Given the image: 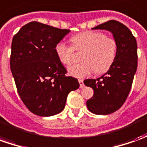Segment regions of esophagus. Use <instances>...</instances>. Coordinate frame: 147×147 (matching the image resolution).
Returning <instances> with one entry per match:
<instances>
[{
	"label": "esophagus",
	"mask_w": 147,
	"mask_h": 147,
	"mask_svg": "<svg viewBox=\"0 0 147 147\" xmlns=\"http://www.w3.org/2000/svg\"><path fill=\"white\" fill-rule=\"evenodd\" d=\"M79 83H80V88H83L84 87V80H79Z\"/></svg>",
	"instance_id": "esophagus-1"
}]
</instances>
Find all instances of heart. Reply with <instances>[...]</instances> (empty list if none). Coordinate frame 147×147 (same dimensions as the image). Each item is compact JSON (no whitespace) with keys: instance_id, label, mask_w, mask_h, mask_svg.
Segmentation results:
<instances>
[{"instance_id":"obj_1","label":"heart","mask_w":147,"mask_h":147,"mask_svg":"<svg viewBox=\"0 0 147 147\" xmlns=\"http://www.w3.org/2000/svg\"><path fill=\"white\" fill-rule=\"evenodd\" d=\"M71 41L72 47L63 42L55 46V54L62 64L70 65L73 60L74 51H84L81 63L74 64L67 69L70 76L84 78L96 71L103 74L110 69L117 55V42L113 37L100 31L89 30L79 33Z\"/></svg>"}]
</instances>
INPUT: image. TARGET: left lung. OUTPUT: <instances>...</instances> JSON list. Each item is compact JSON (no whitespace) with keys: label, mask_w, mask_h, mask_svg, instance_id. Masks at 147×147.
Segmentation results:
<instances>
[{"label":"left lung","mask_w":147,"mask_h":147,"mask_svg":"<svg viewBox=\"0 0 147 147\" xmlns=\"http://www.w3.org/2000/svg\"><path fill=\"white\" fill-rule=\"evenodd\" d=\"M92 30L110 31L117 42V55L110 69L96 80H84L86 86L94 91L93 96L87 100L88 110L107 115L119 109L129 93L138 66V47L131 31L117 21H108Z\"/></svg>","instance_id":"obj_1"}]
</instances>
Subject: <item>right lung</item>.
<instances>
[{"instance_id": "1", "label": "right lung", "mask_w": 147, "mask_h": 147, "mask_svg": "<svg viewBox=\"0 0 147 147\" xmlns=\"http://www.w3.org/2000/svg\"><path fill=\"white\" fill-rule=\"evenodd\" d=\"M70 32L38 22L20 29L11 45L10 69L20 97L30 111L41 117L59 113L67 95L80 87L67 76L55 46Z\"/></svg>"}]
</instances>
